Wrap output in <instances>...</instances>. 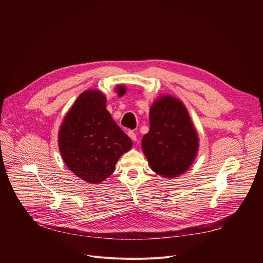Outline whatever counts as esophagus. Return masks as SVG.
Wrapping results in <instances>:
<instances>
[{
    "instance_id": "1",
    "label": "esophagus",
    "mask_w": 263,
    "mask_h": 263,
    "mask_svg": "<svg viewBox=\"0 0 263 263\" xmlns=\"http://www.w3.org/2000/svg\"><path fill=\"white\" fill-rule=\"evenodd\" d=\"M128 136L133 140V141H136L137 140V136H136V133L134 132V131H132V130H129L128 131Z\"/></svg>"
}]
</instances>
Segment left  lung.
<instances>
[{"label": "left lung", "instance_id": "8db88e82", "mask_svg": "<svg viewBox=\"0 0 263 263\" xmlns=\"http://www.w3.org/2000/svg\"><path fill=\"white\" fill-rule=\"evenodd\" d=\"M148 118L141 147L149 167L168 179L189 171L198 155L199 135L182 101L171 95L158 97Z\"/></svg>", "mask_w": 263, "mask_h": 263}]
</instances>
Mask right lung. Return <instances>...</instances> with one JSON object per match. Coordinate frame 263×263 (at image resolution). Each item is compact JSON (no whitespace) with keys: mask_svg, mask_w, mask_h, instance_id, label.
Wrapping results in <instances>:
<instances>
[{"mask_svg":"<svg viewBox=\"0 0 263 263\" xmlns=\"http://www.w3.org/2000/svg\"><path fill=\"white\" fill-rule=\"evenodd\" d=\"M123 97L127 88H115ZM107 99L98 89L82 92L64 117L58 131V146L66 166L87 183L98 184L116 171L120 157L132 141L106 109Z\"/></svg>","mask_w":263,"mask_h":263,"instance_id":"add662e5","label":"right lung"}]
</instances>
